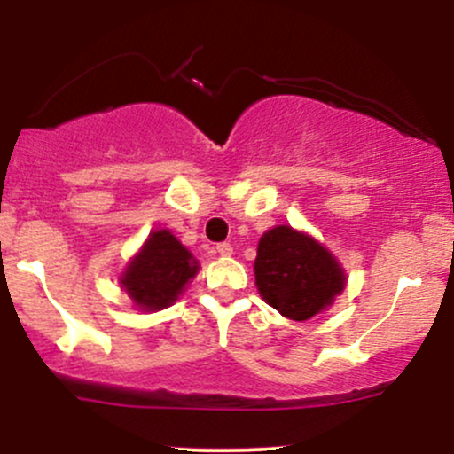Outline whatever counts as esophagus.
Wrapping results in <instances>:
<instances>
[{"label":"esophagus","instance_id":"34e87169","mask_svg":"<svg viewBox=\"0 0 454 454\" xmlns=\"http://www.w3.org/2000/svg\"><path fill=\"white\" fill-rule=\"evenodd\" d=\"M217 254H220V256H232V245L231 243H217Z\"/></svg>","mask_w":454,"mask_h":454}]
</instances>
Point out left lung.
I'll return each instance as SVG.
<instances>
[{"mask_svg":"<svg viewBox=\"0 0 454 454\" xmlns=\"http://www.w3.org/2000/svg\"><path fill=\"white\" fill-rule=\"evenodd\" d=\"M254 273L260 296L296 322L320 314L346 288L337 258L309 234L290 226H275L260 237Z\"/></svg>","mask_w":454,"mask_h":454,"instance_id":"obj_1","label":"left lung"}]
</instances>
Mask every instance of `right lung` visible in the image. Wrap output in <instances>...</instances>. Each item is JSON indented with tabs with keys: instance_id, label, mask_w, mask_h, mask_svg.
<instances>
[{
	"instance_id": "add662e5",
	"label": "right lung",
	"mask_w": 454,
	"mask_h": 454,
	"mask_svg": "<svg viewBox=\"0 0 454 454\" xmlns=\"http://www.w3.org/2000/svg\"><path fill=\"white\" fill-rule=\"evenodd\" d=\"M198 269L196 258L173 232L155 231L129 260L119 281L138 309L158 311L179 299Z\"/></svg>"
}]
</instances>
